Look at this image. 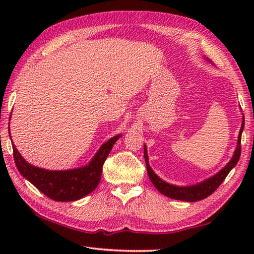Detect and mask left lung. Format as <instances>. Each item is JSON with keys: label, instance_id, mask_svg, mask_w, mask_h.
<instances>
[{"label": "left lung", "instance_id": "1", "mask_svg": "<svg viewBox=\"0 0 254 254\" xmlns=\"http://www.w3.org/2000/svg\"><path fill=\"white\" fill-rule=\"evenodd\" d=\"M204 59L209 63H212L207 58H204ZM244 128H245V117L242 116L241 127L238 134V139H237V145H236L233 157H231V159L227 164H226L224 168L220 169L212 177H209L207 179H205L201 182H197L195 185H190V186L171 185V183L166 182L165 180L161 179L160 177L156 175L154 170L152 169V167L149 166L147 147L146 145H144V158H145V163H146L147 174L150 181H152L154 187L157 189L161 194H164V195L168 196L170 198L180 199V201H186V202H196V201H201V199L206 198L215 190H216L220 185H222V182L225 180V178L228 176L230 170L233 169L234 167H236L237 164H238L239 158H240V153H241V146H240L241 134L244 132Z\"/></svg>", "mask_w": 254, "mask_h": 254}]
</instances>
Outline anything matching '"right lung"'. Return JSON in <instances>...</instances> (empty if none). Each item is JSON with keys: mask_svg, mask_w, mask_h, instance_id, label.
Returning a JSON list of instances; mask_svg holds the SVG:
<instances>
[{"mask_svg": "<svg viewBox=\"0 0 254 254\" xmlns=\"http://www.w3.org/2000/svg\"><path fill=\"white\" fill-rule=\"evenodd\" d=\"M8 134H10L9 127ZM121 136L122 134H118L108 139L85 166L67 170H49L27 163L15 147L12 136L9 135L13 145L14 160L20 175L45 195L58 202L77 201L95 190L100 182L105 160L113 145Z\"/></svg>", "mask_w": 254, "mask_h": 254, "instance_id": "add662e5", "label": "right lung"}]
</instances>
